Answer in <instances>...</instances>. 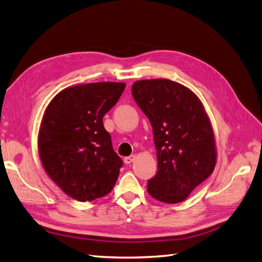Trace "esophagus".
Instances as JSON below:
<instances>
[{
    "label": "esophagus",
    "instance_id": "esophagus-1",
    "mask_svg": "<svg viewBox=\"0 0 262 262\" xmlns=\"http://www.w3.org/2000/svg\"><path fill=\"white\" fill-rule=\"evenodd\" d=\"M135 155H130V156H127V157H125L124 158V163L126 164V165H129L130 163H133V160L135 159Z\"/></svg>",
    "mask_w": 262,
    "mask_h": 262
}]
</instances>
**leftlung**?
I'll return each instance as SVG.
<instances>
[{"mask_svg":"<svg viewBox=\"0 0 262 262\" xmlns=\"http://www.w3.org/2000/svg\"><path fill=\"white\" fill-rule=\"evenodd\" d=\"M132 94L149 119L157 150L158 170L147 191L163 203H180L216 166L210 120L195 94L172 80H137Z\"/></svg>","mask_w":262,"mask_h":262,"instance_id":"8db88e82","label":"left lung"}]
</instances>
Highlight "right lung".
I'll list each match as a JSON object with an SVG mask.
<instances>
[{"mask_svg":"<svg viewBox=\"0 0 262 262\" xmlns=\"http://www.w3.org/2000/svg\"><path fill=\"white\" fill-rule=\"evenodd\" d=\"M124 83H91L59 92L46 108L38 133L45 171L66 195L92 201L115 186L123 160L114 151L103 117Z\"/></svg>","mask_w":262,"mask_h":262,"instance_id":"1","label":"right lung"}]
</instances>
